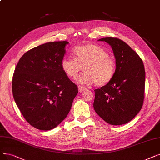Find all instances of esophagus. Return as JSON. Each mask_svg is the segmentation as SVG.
Listing matches in <instances>:
<instances>
[{"mask_svg": "<svg viewBox=\"0 0 160 160\" xmlns=\"http://www.w3.org/2000/svg\"><path fill=\"white\" fill-rule=\"evenodd\" d=\"M78 88H79V92H82V91H85V90H86V89H87V88L85 87H83L82 85H79L78 87Z\"/></svg>", "mask_w": 160, "mask_h": 160, "instance_id": "obj_1", "label": "esophagus"}]
</instances>
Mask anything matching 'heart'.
Returning a JSON list of instances; mask_svg holds the SVG:
<instances>
[{
	"instance_id": "heart-1",
	"label": "heart",
	"mask_w": 160,
	"mask_h": 160,
	"mask_svg": "<svg viewBox=\"0 0 160 160\" xmlns=\"http://www.w3.org/2000/svg\"><path fill=\"white\" fill-rule=\"evenodd\" d=\"M73 53L75 58H65L61 62L63 72L69 78H76L84 69L85 72L77 79L82 83L102 87L113 79L116 63L106 50L97 44H87L76 47Z\"/></svg>"
}]
</instances>
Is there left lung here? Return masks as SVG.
Instances as JSON below:
<instances>
[{
  "mask_svg": "<svg viewBox=\"0 0 160 160\" xmlns=\"http://www.w3.org/2000/svg\"><path fill=\"white\" fill-rule=\"evenodd\" d=\"M116 58V71L109 83L95 89L94 110L108 123L129 122L142 109L145 89V70L138 54L118 38L105 37Z\"/></svg>",
  "mask_w": 160,
  "mask_h": 160,
  "instance_id": "1",
  "label": "left lung"
}]
</instances>
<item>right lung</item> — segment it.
I'll use <instances>...</instances> for the list:
<instances>
[{
	"instance_id": "add662e5",
	"label": "right lung",
	"mask_w": 160,
	"mask_h": 160,
	"mask_svg": "<svg viewBox=\"0 0 160 160\" xmlns=\"http://www.w3.org/2000/svg\"><path fill=\"white\" fill-rule=\"evenodd\" d=\"M67 41L47 42L25 52L12 78V92L23 118L35 128H55L71 109L78 87L63 72Z\"/></svg>"
}]
</instances>
